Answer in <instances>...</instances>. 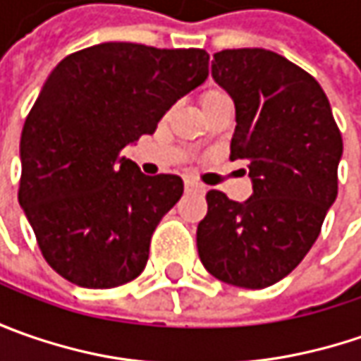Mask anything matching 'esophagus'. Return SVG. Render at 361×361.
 <instances>
[{"instance_id": "1", "label": "esophagus", "mask_w": 361, "mask_h": 361, "mask_svg": "<svg viewBox=\"0 0 361 361\" xmlns=\"http://www.w3.org/2000/svg\"><path fill=\"white\" fill-rule=\"evenodd\" d=\"M185 188H187V192H202V185L195 183V180H187Z\"/></svg>"}]
</instances>
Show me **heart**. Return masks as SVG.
<instances>
[{
    "mask_svg": "<svg viewBox=\"0 0 361 361\" xmlns=\"http://www.w3.org/2000/svg\"><path fill=\"white\" fill-rule=\"evenodd\" d=\"M221 100H231L229 96H227V92L219 90V88H211V90L202 92V96H201L202 108L209 104H215V102H221Z\"/></svg>",
    "mask_w": 361,
    "mask_h": 361,
    "instance_id": "1",
    "label": "heart"
}]
</instances>
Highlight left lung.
<instances>
[{
	"mask_svg": "<svg viewBox=\"0 0 361 361\" xmlns=\"http://www.w3.org/2000/svg\"><path fill=\"white\" fill-rule=\"evenodd\" d=\"M215 82L235 102L231 160L249 164L253 195L207 192L197 247L213 277L245 289L281 281L307 255L338 197L343 142L326 92L305 70L261 48L213 56Z\"/></svg>",
	"mask_w": 361,
	"mask_h": 361,
	"instance_id": "1",
	"label": "left lung"
}]
</instances>
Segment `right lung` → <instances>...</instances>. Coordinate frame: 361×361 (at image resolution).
Wrapping results in <instances>:
<instances>
[{"mask_svg":"<svg viewBox=\"0 0 361 361\" xmlns=\"http://www.w3.org/2000/svg\"><path fill=\"white\" fill-rule=\"evenodd\" d=\"M207 76L204 49L128 42L80 49L51 70L21 130L18 199L63 279L110 289L142 273L183 178L146 176L122 150Z\"/></svg>","mask_w":361,"mask_h":361,"instance_id":"right-lung-1","label":"right lung"}]
</instances>
